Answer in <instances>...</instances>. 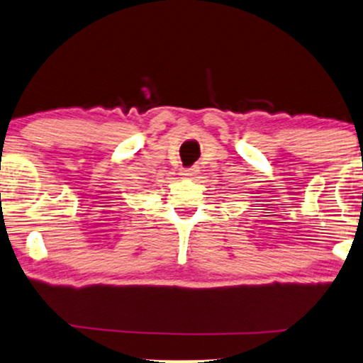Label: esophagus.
Masks as SVG:
<instances>
[{"label":"esophagus","instance_id":"1","mask_svg":"<svg viewBox=\"0 0 363 363\" xmlns=\"http://www.w3.org/2000/svg\"><path fill=\"white\" fill-rule=\"evenodd\" d=\"M195 173H196L195 168H186V169H182V172H180V174H183V177H185V178L195 177Z\"/></svg>","mask_w":363,"mask_h":363}]
</instances>
